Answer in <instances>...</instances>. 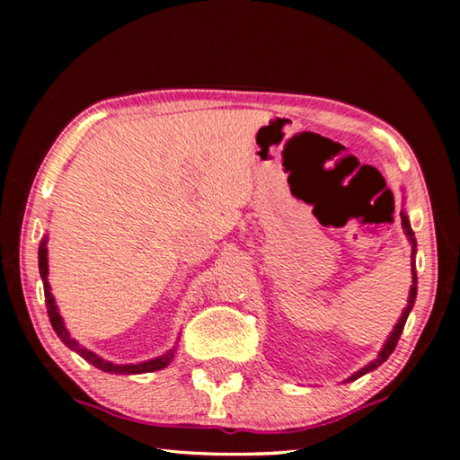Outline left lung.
<instances>
[{"label": "left lung", "mask_w": 460, "mask_h": 460, "mask_svg": "<svg viewBox=\"0 0 460 460\" xmlns=\"http://www.w3.org/2000/svg\"><path fill=\"white\" fill-rule=\"evenodd\" d=\"M400 217H402V227H403V233H406V237H408L410 245H411V286H410V296H408V306L403 308V313H402V316H400V321L395 323L394 331L389 332V337H387V341H385V345L381 347V351L377 353L376 359H373L371 363L365 365V367H361L359 371H355L351 377H347V379H345V384H349V381L359 379L361 376H365V373H369V371H373V369H377L381 363L387 361V357L394 353L395 345H398V341H400V337H402V331H403V324H406V321H408V314L411 313V306H414V302H416V294H418V276H416V260H414V258H416V237H414V231H411V225H410L408 215L402 211V213H400Z\"/></svg>", "instance_id": "left-lung-1"}]
</instances>
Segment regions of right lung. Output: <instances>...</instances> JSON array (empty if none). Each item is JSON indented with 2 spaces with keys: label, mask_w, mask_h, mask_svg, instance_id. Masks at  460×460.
<instances>
[{
  "label": "right lung",
  "mask_w": 460,
  "mask_h": 460,
  "mask_svg": "<svg viewBox=\"0 0 460 460\" xmlns=\"http://www.w3.org/2000/svg\"><path fill=\"white\" fill-rule=\"evenodd\" d=\"M46 241L49 237H42L40 241V247H38V270H40V278H42V284H44V298H46V310H49V318H50V324L54 332H57V337L65 342V345L71 349V351L79 353L84 361L95 365L97 369L105 371V373H115V376H137V373H152V371H158V369H164L170 365V361L174 359V353H176V347L170 349L164 355L160 357H154V359H147L142 363H126V365H119V363H111L103 359V357H99L97 353L89 351L87 347L79 345V341L71 337V332L65 326V321H62V316L58 313V306L57 302H54V296L50 292V284H49V247H46Z\"/></svg>",
  "instance_id": "right-lung-1"
}]
</instances>
